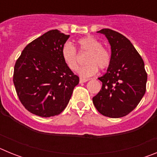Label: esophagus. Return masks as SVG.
Returning <instances> with one entry per match:
<instances>
[{"label": "esophagus", "instance_id": "obj_1", "mask_svg": "<svg viewBox=\"0 0 157 157\" xmlns=\"http://www.w3.org/2000/svg\"><path fill=\"white\" fill-rule=\"evenodd\" d=\"M87 81H89L88 78H80V79H79V82L81 83L86 82H87Z\"/></svg>", "mask_w": 157, "mask_h": 157}]
</instances>
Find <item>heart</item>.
<instances>
[{
    "instance_id": "heart-1",
    "label": "heart",
    "mask_w": 157,
    "mask_h": 157,
    "mask_svg": "<svg viewBox=\"0 0 157 157\" xmlns=\"http://www.w3.org/2000/svg\"><path fill=\"white\" fill-rule=\"evenodd\" d=\"M77 45L80 51L88 52L85 59L87 63L78 70V74L82 77H91L98 73V67L101 69L106 68L110 63V52L102 47V43L95 37L88 36L80 38L78 40ZM61 54L65 65L73 71H77L78 63L75 48L71 43H66L62 48Z\"/></svg>"
}]
</instances>
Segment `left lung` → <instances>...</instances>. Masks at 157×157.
Returning a JSON list of instances; mask_svg holds the SVG:
<instances>
[{"instance_id":"8db88e82","label":"left lung","mask_w":157,"mask_h":157,"mask_svg":"<svg viewBox=\"0 0 157 157\" xmlns=\"http://www.w3.org/2000/svg\"><path fill=\"white\" fill-rule=\"evenodd\" d=\"M98 33L107 37L112 53L107 72L98 78L102 87L93 98V103L103 116L123 117L132 112L145 95V63L125 36L110 29H102Z\"/></svg>"}]
</instances>
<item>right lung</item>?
I'll use <instances>...</instances> for the list:
<instances>
[{"label":"right lung","mask_w":157,"mask_h":157,"mask_svg":"<svg viewBox=\"0 0 157 157\" xmlns=\"http://www.w3.org/2000/svg\"><path fill=\"white\" fill-rule=\"evenodd\" d=\"M70 35L52 30L25 47L14 67L13 82L25 109L41 117L60 114L79 78L65 65L62 48Z\"/></svg>","instance_id":"obj_1"}]
</instances>
